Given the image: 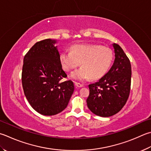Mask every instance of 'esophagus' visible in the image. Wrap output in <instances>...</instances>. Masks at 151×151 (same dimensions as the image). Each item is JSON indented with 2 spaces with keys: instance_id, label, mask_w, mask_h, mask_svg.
Here are the masks:
<instances>
[{
  "instance_id": "esophagus-1",
  "label": "esophagus",
  "mask_w": 151,
  "mask_h": 151,
  "mask_svg": "<svg viewBox=\"0 0 151 151\" xmlns=\"http://www.w3.org/2000/svg\"><path fill=\"white\" fill-rule=\"evenodd\" d=\"M75 85H76V86L78 87H82L84 86V85H83V84H81V83H78V82H76Z\"/></svg>"
}]
</instances>
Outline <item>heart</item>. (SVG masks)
<instances>
[{"label":"heart","instance_id":"heart-1","mask_svg":"<svg viewBox=\"0 0 151 151\" xmlns=\"http://www.w3.org/2000/svg\"><path fill=\"white\" fill-rule=\"evenodd\" d=\"M113 58L112 50L98 45H76L71 51L65 50L60 55L62 66L67 72L75 69L81 63L82 67L70 76L81 81L104 76L112 65Z\"/></svg>","mask_w":151,"mask_h":151}]
</instances>
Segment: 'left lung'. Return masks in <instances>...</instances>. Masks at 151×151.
Here are the masks:
<instances>
[{
  "mask_svg": "<svg viewBox=\"0 0 151 151\" xmlns=\"http://www.w3.org/2000/svg\"><path fill=\"white\" fill-rule=\"evenodd\" d=\"M114 62L106 74L89 85L87 104L95 114L109 117L120 111L128 99L132 78L131 63L123 49L113 44Z\"/></svg>",
  "mask_w": 151,
  "mask_h": 151,
  "instance_id": "obj_1",
  "label": "left lung"
}]
</instances>
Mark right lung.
<instances>
[{
    "mask_svg": "<svg viewBox=\"0 0 151 151\" xmlns=\"http://www.w3.org/2000/svg\"><path fill=\"white\" fill-rule=\"evenodd\" d=\"M55 40L37 42L24 58L22 83L31 107L44 116L63 111L74 91L72 81H62L67 74L62 70Z\"/></svg>",
    "mask_w": 151,
    "mask_h": 151,
    "instance_id": "1",
    "label": "right lung"
}]
</instances>
